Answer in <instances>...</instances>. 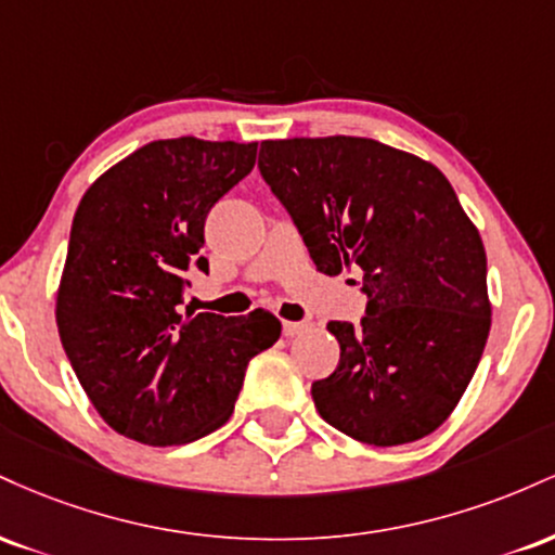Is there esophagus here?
I'll return each mask as SVG.
<instances>
[{
  "label": "esophagus",
  "instance_id": "34e87169",
  "mask_svg": "<svg viewBox=\"0 0 555 555\" xmlns=\"http://www.w3.org/2000/svg\"><path fill=\"white\" fill-rule=\"evenodd\" d=\"M284 336L286 339H292V336L302 334V331H308V323H295V321H284Z\"/></svg>",
  "mask_w": 555,
  "mask_h": 555
}]
</instances>
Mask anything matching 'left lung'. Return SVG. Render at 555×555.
Wrapping results in <instances>:
<instances>
[{
  "mask_svg": "<svg viewBox=\"0 0 555 555\" xmlns=\"http://www.w3.org/2000/svg\"><path fill=\"white\" fill-rule=\"evenodd\" d=\"M260 177L318 271H362L360 323L331 321L339 367L318 415L371 446L428 436L460 404L490 331L480 234L433 164L371 138L260 143Z\"/></svg>",
  "mask_w": 555,
  "mask_h": 555,
  "instance_id": "left-lung-1",
  "label": "left lung"
}]
</instances>
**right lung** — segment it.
<instances>
[{
    "label": "right lung",
    "mask_w": 555,
    "mask_h": 555,
    "mask_svg": "<svg viewBox=\"0 0 555 555\" xmlns=\"http://www.w3.org/2000/svg\"><path fill=\"white\" fill-rule=\"evenodd\" d=\"M258 143L154 140L82 195L56 292V326L82 391L114 430L177 446L227 423L247 362L282 336L269 310H184L208 273L206 216L256 167Z\"/></svg>",
    "instance_id": "obj_1"
}]
</instances>
